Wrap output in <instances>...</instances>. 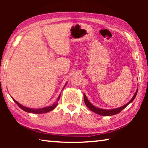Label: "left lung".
Returning a JSON list of instances; mask_svg holds the SVG:
<instances>
[{
    "label": "left lung",
    "mask_w": 148,
    "mask_h": 148,
    "mask_svg": "<svg viewBox=\"0 0 148 148\" xmlns=\"http://www.w3.org/2000/svg\"><path fill=\"white\" fill-rule=\"evenodd\" d=\"M137 91H138V88L137 89L136 92H135V94L133 95V98H131V100L129 101L128 103H127V104H125L124 106H121V107H119V108H117L110 109V110H105V109L98 108V107L95 106L93 104H92V103H91L90 101L88 100V98H87V97L85 94H84V102H85V104H86L87 107H88V108L90 109L91 111H92V112L96 113V114H98L99 115H102V116H112V115H115V114H118V113H119L120 112H121V111H122L123 109H125V108H126V107L128 106L130 103L132 102L133 100H134L135 98L137 96Z\"/></svg>",
    "instance_id": "1"
}]
</instances>
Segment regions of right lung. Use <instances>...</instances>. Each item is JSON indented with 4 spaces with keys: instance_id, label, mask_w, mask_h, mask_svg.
I'll use <instances>...</instances> for the list:
<instances>
[{
    "instance_id": "1",
    "label": "right lung",
    "mask_w": 148,
    "mask_h": 148,
    "mask_svg": "<svg viewBox=\"0 0 148 148\" xmlns=\"http://www.w3.org/2000/svg\"><path fill=\"white\" fill-rule=\"evenodd\" d=\"M66 85V84H65V86ZM63 88V89H64ZM60 94L59 95V96H58V98L57 99V102L58 100H59L60 99ZM13 100H14V102H15L16 104H17L18 106H19L20 108H21L22 110H23L24 111H25V112H29V113H34V114H42V113H46V112H50V111H51L53 110V109L55 108V107L56 106V105L58 104L57 102H56V103H54L52 105V106H46V107H44V108H38V109H34V108H28V107H25L23 106V105H21V104H19V102H17L15 100H14L13 98Z\"/></svg>"
}]
</instances>
